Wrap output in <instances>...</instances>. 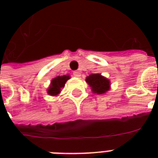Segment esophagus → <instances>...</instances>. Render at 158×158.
I'll return each instance as SVG.
<instances>
[{"label": "esophagus", "instance_id": "obj_1", "mask_svg": "<svg viewBox=\"0 0 158 158\" xmlns=\"http://www.w3.org/2000/svg\"><path fill=\"white\" fill-rule=\"evenodd\" d=\"M73 75H74V77H80L81 76V73H80V71L75 70V71L73 72Z\"/></svg>", "mask_w": 158, "mask_h": 158}]
</instances>
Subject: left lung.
Listing matches in <instances>:
<instances>
[{"mask_svg": "<svg viewBox=\"0 0 158 158\" xmlns=\"http://www.w3.org/2000/svg\"><path fill=\"white\" fill-rule=\"evenodd\" d=\"M86 82L94 94H103L110 89V80L100 74H90L86 78Z\"/></svg>", "mask_w": 158, "mask_h": 158, "instance_id": "1", "label": "left lung"}]
</instances>
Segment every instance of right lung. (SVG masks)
<instances>
[{"label":"right lung","mask_w":158,"mask_h":158,"mask_svg":"<svg viewBox=\"0 0 158 158\" xmlns=\"http://www.w3.org/2000/svg\"><path fill=\"white\" fill-rule=\"evenodd\" d=\"M69 78V75L57 76L52 80L50 87L48 89V94L51 96H56L60 93L62 88H64V84Z\"/></svg>","instance_id":"add662e5"}]
</instances>
